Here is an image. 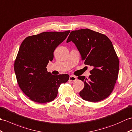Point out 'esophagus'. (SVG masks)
Wrapping results in <instances>:
<instances>
[{"mask_svg": "<svg viewBox=\"0 0 132 132\" xmlns=\"http://www.w3.org/2000/svg\"><path fill=\"white\" fill-rule=\"evenodd\" d=\"M76 79H77V78H76V76H74L73 75H71L69 78V80L71 81H72V82L76 80Z\"/></svg>", "mask_w": 132, "mask_h": 132, "instance_id": "1", "label": "esophagus"}]
</instances>
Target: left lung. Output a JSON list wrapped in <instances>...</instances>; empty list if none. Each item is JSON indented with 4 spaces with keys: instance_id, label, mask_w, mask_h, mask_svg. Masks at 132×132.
I'll return each mask as SVG.
<instances>
[{
    "instance_id": "8db88e82",
    "label": "left lung",
    "mask_w": 132,
    "mask_h": 132,
    "mask_svg": "<svg viewBox=\"0 0 132 132\" xmlns=\"http://www.w3.org/2000/svg\"><path fill=\"white\" fill-rule=\"evenodd\" d=\"M71 41L85 65L93 67L88 79L78 76L84 83L80 97L92 102L105 100L112 93L118 78L119 61L112 42L106 35L88 29L71 31L67 43Z\"/></svg>"
}]
</instances>
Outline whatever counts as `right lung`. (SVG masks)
Returning <instances> with one entry per match:
<instances>
[{"label":"right lung","instance_id":"1","mask_svg":"<svg viewBox=\"0 0 132 132\" xmlns=\"http://www.w3.org/2000/svg\"><path fill=\"white\" fill-rule=\"evenodd\" d=\"M70 32H43L27 36L21 43L14 70L21 90L34 102L43 103L53 101L60 85L69 80L68 74L53 75L46 67L53 60L55 49Z\"/></svg>","mask_w":132,"mask_h":132}]
</instances>
